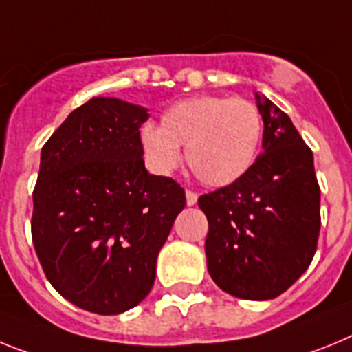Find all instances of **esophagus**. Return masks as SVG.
<instances>
[{
  "mask_svg": "<svg viewBox=\"0 0 352 352\" xmlns=\"http://www.w3.org/2000/svg\"><path fill=\"white\" fill-rule=\"evenodd\" d=\"M197 201H198L197 193H193V191H186V204H188L189 207H193Z\"/></svg>",
  "mask_w": 352,
  "mask_h": 352,
  "instance_id": "esophagus-1",
  "label": "esophagus"
}]
</instances>
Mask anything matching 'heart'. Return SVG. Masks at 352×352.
Returning <instances> with one entry per match:
<instances>
[{"label":"heart","instance_id":"heart-1","mask_svg":"<svg viewBox=\"0 0 352 352\" xmlns=\"http://www.w3.org/2000/svg\"><path fill=\"white\" fill-rule=\"evenodd\" d=\"M262 140V117L246 99L198 96L179 100L161 117V127L145 124L140 143L161 173L186 161L200 182L225 188L243 179L255 163Z\"/></svg>","mask_w":352,"mask_h":352}]
</instances>
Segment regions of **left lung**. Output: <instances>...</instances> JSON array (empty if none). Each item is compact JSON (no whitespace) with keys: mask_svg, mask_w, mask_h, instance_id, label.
<instances>
[{"mask_svg":"<svg viewBox=\"0 0 352 352\" xmlns=\"http://www.w3.org/2000/svg\"><path fill=\"white\" fill-rule=\"evenodd\" d=\"M264 122L262 154L230 186L201 195L209 221L207 269L227 294L274 299L305 273L320 230L314 154L287 113L255 91Z\"/></svg>","mask_w":352,"mask_h":352,"instance_id":"left-lung-1","label":"left lung"}]
</instances>
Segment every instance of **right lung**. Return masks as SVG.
<instances>
[{"mask_svg":"<svg viewBox=\"0 0 352 352\" xmlns=\"http://www.w3.org/2000/svg\"><path fill=\"white\" fill-rule=\"evenodd\" d=\"M146 118L143 106L91 97L42 146L33 246L51 285L99 316L148 296L159 250L186 206L175 180L146 172L140 143Z\"/></svg>","mask_w":352,"mask_h":352,"instance_id":"add662e5","label":"right lung"}]
</instances>
